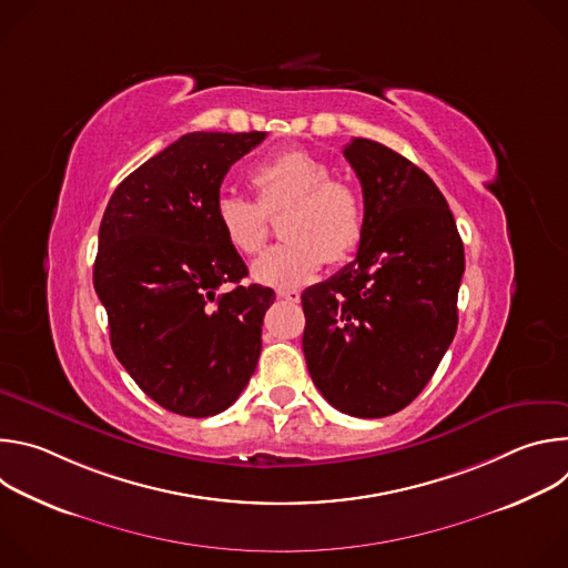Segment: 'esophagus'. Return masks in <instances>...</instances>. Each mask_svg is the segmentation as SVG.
Returning <instances> with one entry per match:
<instances>
[{"mask_svg":"<svg viewBox=\"0 0 568 568\" xmlns=\"http://www.w3.org/2000/svg\"><path fill=\"white\" fill-rule=\"evenodd\" d=\"M276 296L285 298L290 303H298V298H301V294L296 290H276Z\"/></svg>","mask_w":568,"mask_h":568,"instance_id":"esophagus-1","label":"esophagus"}]
</instances>
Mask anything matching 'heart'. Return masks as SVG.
Masks as SVG:
<instances>
[{"mask_svg":"<svg viewBox=\"0 0 568 568\" xmlns=\"http://www.w3.org/2000/svg\"><path fill=\"white\" fill-rule=\"evenodd\" d=\"M258 204L222 193L215 200V222L226 245L242 256H254L267 240V215L285 209L276 247L252 267L254 278L274 287H294L310 281L323 263H342L359 245L364 204L353 184L331 178V166L316 154L290 148L252 175Z\"/></svg>","mask_w":568,"mask_h":568,"instance_id":"heart-1","label":"heart"}]
</instances>
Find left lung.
<instances>
[{"label": "left lung", "mask_w": 568, "mask_h": 568, "mask_svg": "<svg viewBox=\"0 0 568 568\" xmlns=\"http://www.w3.org/2000/svg\"><path fill=\"white\" fill-rule=\"evenodd\" d=\"M344 156L362 182L364 233L353 263L301 294L303 355L335 409L384 418L418 397L456 335L465 252L425 171L371 139Z\"/></svg>", "instance_id": "1"}]
</instances>
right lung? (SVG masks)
Here are the masks:
<instances>
[{"label":"right lung","instance_id":"right-lung-1","mask_svg":"<svg viewBox=\"0 0 568 568\" xmlns=\"http://www.w3.org/2000/svg\"><path fill=\"white\" fill-rule=\"evenodd\" d=\"M265 132H191L114 191L99 229L94 290L116 359L159 407L215 416L237 399L261 357L272 287L245 285L215 200L229 169Z\"/></svg>","mask_w":568,"mask_h":568}]
</instances>
